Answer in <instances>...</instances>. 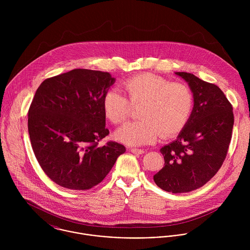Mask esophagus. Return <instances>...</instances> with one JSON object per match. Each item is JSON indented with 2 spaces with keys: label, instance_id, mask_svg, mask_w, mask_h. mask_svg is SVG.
Segmentation results:
<instances>
[{
  "label": "esophagus",
  "instance_id": "1",
  "mask_svg": "<svg viewBox=\"0 0 250 250\" xmlns=\"http://www.w3.org/2000/svg\"><path fill=\"white\" fill-rule=\"evenodd\" d=\"M131 152H133L134 154H143L145 152L144 149H139V148H132Z\"/></svg>",
  "mask_w": 250,
  "mask_h": 250
}]
</instances>
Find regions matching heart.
<instances>
[{"label": "heart", "instance_id": "b5f03b06", "mask_svg": "<svg viewBox=\"0 0 250 250\" xmlns=\"http://www.w3.org/2000/svg\"><path fill=\"white\" fill-rule=\"evenodd\" d=\"M125 96L116 90L104 95L102 106L107 120L124 123L139 107L138 121L128 123L115 134L117 140L130 145L155 143L160 136L170 138L180 133L193 109V93L183 83L173 82L150 73L140 74L122 84Z\"/></svg>", "mask_w": 250, "mask_h": 250}]
</instances>
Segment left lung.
<instances>
[{
	"label": "left lung",
	"instance_id": "8db88e82",
	"mask_svg": "<svg viewBox=\"0 0 250 250\" xmlns=\"http://www.w3.org/2000/svg\"><path fill=\"white\" fill-rule=\"evenodd\" d=\"M175 74L188 82L194 105L177 140L161 148L165 167L154 181L166 191L183 193L204 186L221 167L232 138L234 114L217 85L190 73Z\"/></svg>",
	"mask_w": 250,
	"mask_h": 250
}]
</instances>
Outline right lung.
Returning <instances> with one entry per match:
<instances>
[{
    "mask_svg": "<svg viewBox=\"0 0 250 250\" xmlns=\"http://www.w3.org/2000/svg\"><path fill=\"white\" fill-rule=\"evenodd\" d=\"M115 79L107 72L73 69L41 83L29 108L28 129L36 160L61 187L89 189L101 183L124 145L107 142L102 101Z\"/></svg>",
    "mask_w": 250,
    "mask_h": 250,
    "instance_id": "1",
    "label": "right lung"
}]
</instances>
